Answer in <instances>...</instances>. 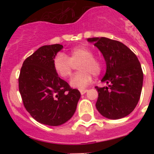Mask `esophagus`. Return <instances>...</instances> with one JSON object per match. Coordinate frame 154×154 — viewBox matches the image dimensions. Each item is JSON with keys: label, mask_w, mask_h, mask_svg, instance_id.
Here are the masks:
<instances>
[{"label": "esophagus", "mask_w": 154, "mask_h": 154, "mask_svg": "<svg viewBox=\"0 0 154 154\" xmlns=\"http://www.w3.org/2000/svg\"><path fill=\"white\" fill-rule=\"evenodd\" d=\"M79 91H80V93H81V94H85V93H86L87 91H88V89H79Z\"/></svg>", "instance_id": "esophagus-1"}]
</instances>
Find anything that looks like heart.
Listing matches in <instances>:
<instances>
[{
  "label": "heart",
  "instance_id": "heart-1",
  "mask_svg": "<svg viewBox=\"0 0 154 154\" xmlns=\"http://www.w3.org/2000/svg\"><path fill=\"white\" fill-rule=\"evenodd\" d=\"M77 66L79 72L70 80V85L74 88L82 89L89 85L94 77L98 76L102 70L101 59L94 55V52L86 46H78L69 51V56L58 53L53 58V69L60 77L68 78L74 68Z\"/></svg>",
  "mask_w": 154,
  "mask_h": 154
}]
</instances>
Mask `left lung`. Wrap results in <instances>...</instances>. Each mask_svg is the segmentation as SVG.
I'll list each match as a JSON object with an SVG mask.
<instances>
[{
    "label": "left lung",
    "instance_id": "left-lung-1",
    "mask_svg": "<svg viewBox=\"0 0 154 154\" xmlns=\"http://www.w3.org/2000/svg\"><path fill=\"white\" fill-rule=\"evenodd\" d=\"M99 49L106 61L101 80L109 86L98 87L97 109L109 119L126 117L135 109L141 96L143 72L135 53L122 42L106 37L88 38Z\"/></svg>",
    "mask_w": 154,
    "mask_h": 154
}]
</instances>
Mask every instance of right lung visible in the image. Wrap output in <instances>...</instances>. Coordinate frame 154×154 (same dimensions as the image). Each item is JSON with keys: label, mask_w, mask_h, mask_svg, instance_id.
<instances>
[{"label": "right lung", "mask_w": 154, "mask_h": 154, "mask_svg": "<svg viewBox=\"0 0 154 154\" xmlns=\"http://www.w3.org/2000/svg\"><path fill=\"white\" fill-rule=\"evenodd\" d=\"M62 48L60 44L39 48L23 62L18 78L25 109L36 121L52 126L72 117L81 97L53 69V58Z\"/></svg>", "instance_id": "obj_1"}]
</instances>
